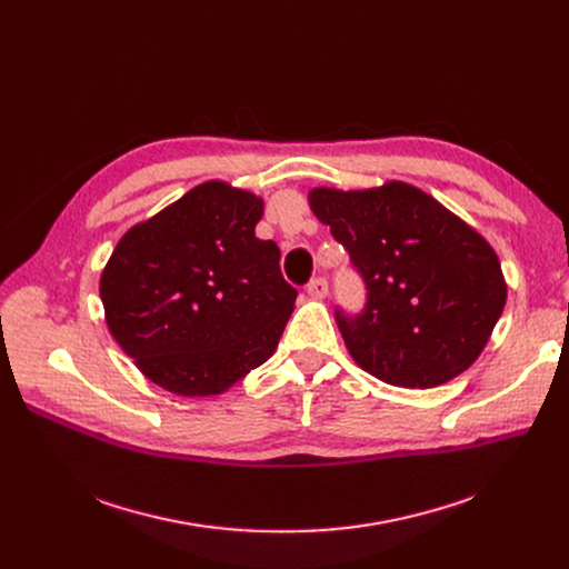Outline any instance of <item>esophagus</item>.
I'll use <instances>...</instances> for the list:
<instances>
[{
    "instance_id": "34e87169",
    "label": "esophagus",
    "mask_w": 569,
    "mask_h": 569,
    "mask_svg": "<svg viewBox=\"0 0 569 569\" xmlns=\"http://www.w3.org/2000/svg\"><path fill=\"white\" fill-rule=\"evenodd\" d=\"M327 290H330V286H327V279H322V277L311 279L307 286V292H309V297H313V300H322V297H327Z\"/></svg>"
}]
</instances>
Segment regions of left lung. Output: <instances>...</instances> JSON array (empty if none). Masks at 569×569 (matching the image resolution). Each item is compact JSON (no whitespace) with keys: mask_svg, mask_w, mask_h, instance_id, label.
Wrapping results in <instances>:
<instances>
[{"mask_svg":"<svg viewBox=\"0 0 569 569\" xmlns=\"http://www.w3.org/2000/svg\"><path fill=\"white\" fill-rule=\"evenodd\" d=\"M309 202L367 286L362 313L335 311L352 360L382 382L420 390L463 373L507 300L487 239L406 182L313 189Z\"/></svg>","mask_w":569,"mask_h":569,"instance_id":"1","label":"left lung"}]
</instances>
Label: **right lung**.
Instances as JSON below:
<instances>
[{"instance_id": "add662e5", "label": "right lung", "mask_w": 569, "mask_h": 569, "mask_svg": "<svg viewBox=\"0 0 569 569\" xmlns=\"http://www.w3.org/2000/svg\"><path fill=\"white\" fill-rule=\"evenodd\" d=\"M262 200L204 182L133 226L101 274L110 335L179 397L221 395L269 360L297 290L281 251L258 239Z\"/></svg>"}]
</instances>
